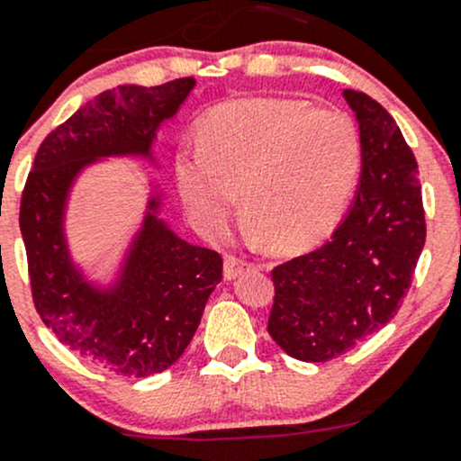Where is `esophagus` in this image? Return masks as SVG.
I'll return each instance as SVG.
<instances>
[{
    "mask_svg": "<svg viewBox=\"0 0 461 461\" xmlns=\"http://www.w3.org/2000/svg\"><path fill=\"white\" fill-rule=\"evenodd\" d=\"M248 265L249 263L243 257H234V254H227V257H225V278H227V281H231V278L239 276V274L243 272Z\"/></svg>",
    "mask_w": 461,
    "mask_h": 461,
    "instance_id": "34e87169",
    "label": "esophagus"
}]
</instances>
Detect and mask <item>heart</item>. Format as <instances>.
<instances>
[{
	"label": "heart",
	"mask_w": 461,
	"mask_h": 461,
	"mask_svg": "<svg viewBox=\"0 0 461 461\" xmlns=\"http://www.w3.org/2000/svg\"><path fill=\"white\" fill-rule=\"evenodd\" d=\"M364 144L355 120L290 97H243L196 124V153L178 151L176 185L204 234L227 227L240 194L245 221L276 252L328 239L355 196Z\"/></svg>",
	"instance_id": "b5f03b06"
}]
</instances>
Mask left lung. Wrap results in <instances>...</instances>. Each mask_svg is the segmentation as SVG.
<instances>
[{"label":"left lung","mask_w":461,"mask_h":461,"mask_svg":"<svg viewBox=\"0 0 461 461\" xmlns=\"http://www.w3.org/2000/svg\"><path fill=\"white\" fill-rule=\"evenodd\" d=\"M343 97L364 144L355 203L328 243L272 269L267 332L310 364L343 355L397 314L426 243L420 171L397 122L366 93Z\"/></svg>","instance_id":"obj_1"}]
</instances>
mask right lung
<instances>
[{
  "mask_svg": "<svg viewBox=\"0 0 461 461\" xmlns=\"http://www.w3.org/2000/svg\"><path fill=\"white\" fill-rule=\"evenodd\" d=\"M194 86V77H180L100 93L44 138L22 194L20 230L37 314L68 350L124 376L162 373L183 357L221 283L222 258L178 239L158 216L160 196H151L120 276L109 287L93 285L68 254V192L93 160H151L158 127Z\"/></svg>",
  "mask_w": 461,
  "mask_h": 461,
  "instance_id": "obj_1",
  "label": "right lung"
}]
</instances>
